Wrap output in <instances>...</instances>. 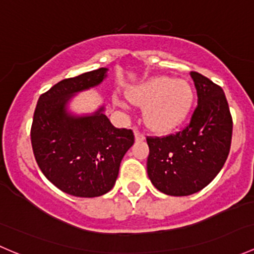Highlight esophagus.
I'll use <instances>...</instances> for the list:
<instances>
[{
  "instance_id": "1",
  "label": "esophagus",
  "mask_w": 254,
  "mask_h": 254,
  "mask_svg": "<svg viewBox=\"0 0 254 254\" xmlns=\"http://www.w3.org/2000/svg\"><path fill=\"white\" fill-rule=\"evenodd\" d=\"M135 139H136V141H142V140H145V135L139 130H135Z\"/></svg>"
}]
</instances>
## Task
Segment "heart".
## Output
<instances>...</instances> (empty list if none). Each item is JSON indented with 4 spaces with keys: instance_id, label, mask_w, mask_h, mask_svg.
Here are the masks:
<instances>
[{
    "instance_id": "obj_1",
    "label": "heart",
    "mask_w": 254,
    "mask_h": 254,
    "mask_svg": "<svg viewBox=\"0 0 254 254\" xmlns=\"http://www.w3.org/2000/svg\"><path fill=\"white\" fill-rule=\"evenodd\" d=\"M134 104L146 107L145 122L157 132H167L178 127L190 112L194 92L190 84L167 76L151 78L127 93ZM122 108H130L125 99H118Z\"/></svg>"
}]
</instances>
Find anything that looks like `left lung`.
<instances>
[{
  "instance_id": "left-lung-1",
  "label": "left lung",
  "mask_w": 254,
  "mask_h": 254,
  "mask_svg": "<svg viewBox=\"0 0 254 254\" xmlns=\"http://www.w3.org/2000/svg\"><path fill=\"white\" fill-rule=\"evenodd\" d=\"M198 106L188 124L175 134L147 136V175L153 186L173 196L205 188L224 167L232 139V117L224 91L191 71Z\"/></svg>"
}]
</instances>
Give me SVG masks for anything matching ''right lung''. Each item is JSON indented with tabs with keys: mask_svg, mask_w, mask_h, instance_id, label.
I'll return each mask as SVG.
<instances>
[{
	"mask_svg": "<svg viewBox=\"0 0 254 254\" xmlns=\"http://www.w3.org/2000/svg\"><path fill=\"white\" fill-rule=\"evenodd\" d=\"M107 68L65 78L38 99L30 141L38 166L60 190L82 198L106 194L114 186L123 157L135 141L131 129H117L103 109L91 117L68 115L73 93L97 86Z\"/></svg>",
	"mask_w": 254,
	"mask_h": 254,
	"instance_id": "1",
	"label": "right lung"
}]
</instances>
